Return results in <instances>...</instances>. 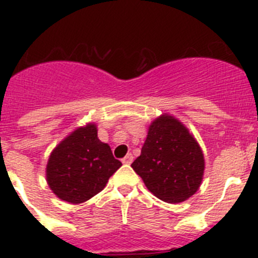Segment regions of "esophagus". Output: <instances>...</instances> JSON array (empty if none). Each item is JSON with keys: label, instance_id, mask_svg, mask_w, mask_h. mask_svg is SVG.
<instances>
[{"label": "esophagus", "instance_id": "34e87169", "mask_svg": "<svg viewBox=\"0 0 258 258\" xmlns=\"http://www.w3.org/2000/svg\"><path fill=\"white\" fill-rule=\"evenodd\" d=\"M133 159H134L133 155H132V154H127L126 156H125L124 159H122V163L126 164V165H129V164L133 163Z\"/></svg>", "mask_w": 258, "mask_h": 258}]
</instances>
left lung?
<instances>
[{
    "label": "left lung",
    "instance_id": "left-lung-1",
    "mask_svg": "<svg viewBox=\"0 0 258 258\" xmlns=\"http://www.w3.org/2000/svg\"><path fill=\"white\" fill-rule=\"evenodd\" d=\"M132 168L150 192L177 204L199 190L206 160L202 147L184 124L163 113L150 124L141 155Z\"/></svg>",
    "mask_w": 258,
    "mask_h": 258
}]
</instances>
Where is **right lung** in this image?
Segmentation results:
<instances>
[{"label":"right lung","mask_w":258,"mask_h":258,"mask_svg":"<svg viewBox=\"0 0 258 258\" xmlns=\"http://www.w3.org/2000/svg\"><path fill=\"white\" fill-rule=\"evenodd\" d=\"M120 166L111 147L98 138L97 125L88 122L71 132L52 150L46 182L59 199L80 204L101 192Z\"/></svg>","instance_id":"1"}]
</instances>
